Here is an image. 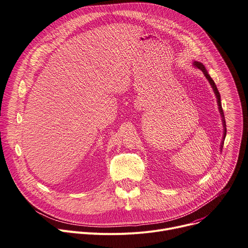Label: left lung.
<instances>
[{"label":"left lung","instance_id":"obj_1","mask_svg":"<svg viewBox=\"0 0 248 248\" xmlns=\"http://www.w3.org/2000/svg\"><path fill=\"white\" fill-rule=\"evenodd\" d=\"M193 65L196 67V68H198V69H200V70H202V72L203 73V75L205 76V78L207 79V81L209 82V84H211V86H212V88H213V90H214V92H215V94H216V97H217V106H218V111H219V113H220V116H221V121H222V127H223V136H222V141H221V143H220V152L222 151V146H223V141H224V139H225V136H226V124H225V119H224V114H223V110H222V107H221V102H220V94H219V92H218V90H217V85H216V83H215V81L213 80V78H211V75L208 74V72H207V70L205 69V67H204V65L202 63V62H193Z\"/></svg>","mask_w":248,"mask_h":248}]
</instances>
